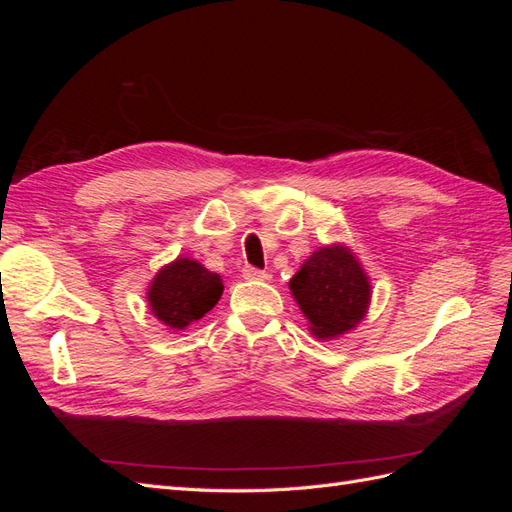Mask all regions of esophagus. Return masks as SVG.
<instances>
[{"instance_id":"obj_1","label":"esophagus","mask_w":512,"mask_h":512,"mask_svg":"<svg viewBox=\"0 0 512 512\" xmlns=\"http://www.w3.org/2000/svg\"><path fill=\"white\" fill-rule=\"evenodd\" d=\"M243 277H245V280H262V282H265V280H269V273L260 271L256 267H245Z\"/></svg>"}]
</instances>
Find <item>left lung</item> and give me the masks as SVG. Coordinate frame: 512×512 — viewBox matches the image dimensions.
Instances as JSON below:
<instances>
[{"label":"left lung","instance_id":"1","mask_svg":"<svg viewBox=\"0 0 512 512\" xmlns=\"http://www.w3.org/2000/svg\"><path fill=\"white\" fill-rule=\"evenodd\" d=\"M290 290L320 339L354 329L369 305L367 275L342 245L320 247L309 256L290 280Z\"/></svg>","mask_w":512,"mask_h":512}]
</instances>
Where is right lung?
Listing matches in <instances>:
<instances>
[{"label":"right lung","instance_id":"add662e5","mask_svg":"<svg viewBox=\"0 0 512 512\" xmlns=\"http://www.w3.org/2000/svg\"><path fill=\"white\" fill-rule=\"evenodd\" d=\"M222 290L218 273L207 271L190 258H179L156 275L149 288V305L166 327L185 329L211 312Z\"/></svg>","mask_w":512,"mask_h":512}]
</instances>
